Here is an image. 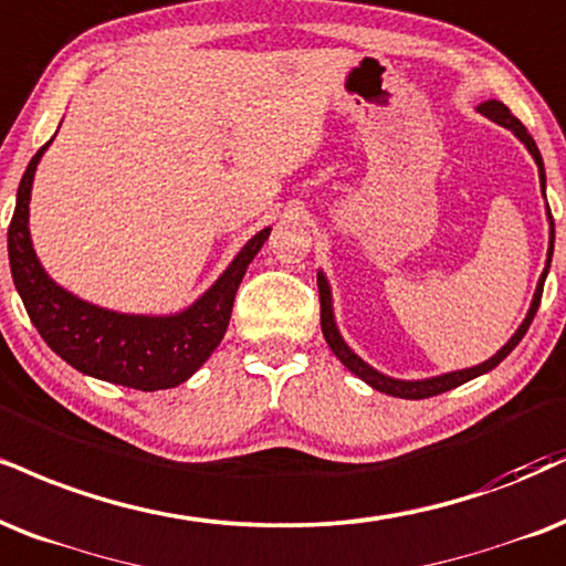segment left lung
<instances>
[{
    "label": "left lung",
    "instance_id": "left-lung-1",
    "mask_svg": "<svg viewBox=\"0 0 566 566\" xmlns=\"http://www.w3.org/2000/svg\"><path fill=\"white\" fill-rule=\"evenodd\" d=\"M482 115H488L490 120H495V124L512 128V132L520 136L524 142V147L530 149V155H533L535 163H537V171H541V187L546 189V171H543V158L541 153H537V145L533 136L527 134V128L522 126L520 118H514L512 113H509V107L503 105L499 99H488L482 102L478 107ZM546 195V192H543ZM548 221H551V244H548V261H546V269H543L541 274V282H537V290H535V297H533V305H530L527 311V318H524L520 329L514 332V337L509 339L503 348L495 353L493 358L485 360V364L480 366H472V369H461V371H451V374H440V377H432V379H419V382H403V379H392V377H385V374H379L377 369H371L369 364H364L356 353H353L348 345H345V339L339 337L337 326H335V316H332V295H329V284H326L324 274H318V301H322V332L326 337V343H329V348L335 356L343 360L348 369L356 374V377L364 379L366 385H371L374 390L379 392H387V395H395V398H408V400H421V398H432V395H440V392H448L453 390V387L469 382V379L480 377V374H485L490 369H495V366L501 364L503 358L512 353L516 345H520V339L527 335L530 324H533L535 313H537V305H541V297H543V284H546V276H548V269H551V255H554V216H551V208H548Z\"/></svg>",
    "mask_w": 566,
    "mask_h": 566
}]
</instances>
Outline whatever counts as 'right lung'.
I'll return each mask as SVG.
<instances>
[{
	"label": "right lung",
	"instance_id": "add662e5",
	"mask_svg": "<svg viewBox=\"0 0 566 566\" xmlns=\"http://www.w3.org/2000/svg\"><path fill=\"white\" fill-rule=\"evenodd\" d=\"M46 145L33 155L20 179L15 213L7 229L12 282L33 326L60 358L88 377L145 392L187 382L227 335L244 271L269 240L271 229L258 231L213 287L176 316H128L97 308L57 287L33 253L29 200L36 163Z\"/></svg>",
	"mask_w": 566,
	"mask_h": 566
}]
</instances>
